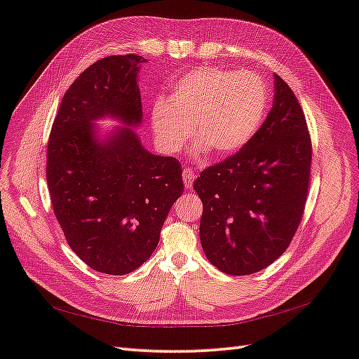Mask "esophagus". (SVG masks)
<instances>
[{
	"mask_svg": "<svg viewBox=\"0 0 359 359\" xmlns=\"http://www.w3.org/2000/svg\"><path fill=\"white\" fill-rule=\"evenodd\" d=\"M193 178H195V173H193L191 169L186 168L182 170V180H184V186H186V189H191Z\"/></svg>",
	"mask_w": 359,
	"mask_h": 359,
	"instance_id": "obj_1",
	"label": "esophagus"
}]
</instances>
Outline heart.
Here are the masks:
<instances>
[{"instance_id": "1", "label": "heart", "mask_w": 359, "mask_h": 359, "mask_svg": "<svg viewBox=\"0 0 359 359\" xmlns=\"http://www.w3.org/2000/svg\"><path fill=\"white\" fill-rule=\"evenodd\" d=\"M267 109L269 90L259 75L202 67L173 84L168 100L154 102L151 123L160 149L170 156L186 149L195 130L203 149L226 157L252 140Z\"/></svg>"}]
</instances>
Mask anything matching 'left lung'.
<instances>
[{
    "label": "left lung",
    "mask_w": 359,
    "mask_h": 359,
    "mask_svg": "<svg viewBox=\"0 0 359 359\" xmlns=\"http://www.w3.org/2000/svg\"><path fill=\"white\" fill-rule=\"evenodd\" d=\"M313 144L302 107L275 74V98L238 152L201 172L199 237L212 266L232 276L266 269L284 254L304 216Z\"/></svg>",
    "instance_id": "obj_1"
}]
</instances>
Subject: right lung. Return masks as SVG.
<instances>
[{
    "label": "right lung",
    "mask_w": 359,
    "mask_h": 359,
    "mask_svg": "<svg viewBox=\"0 0 359 359\" xmlns=\"http://www.w3.org/2000/svg\"><path fill=\"white\" fill-rule=\"evenodd\" d=\"M140 55L90 65L66 90L50 133L46 182L67 245L96 272L127 275L156 250L169 210L184 191L173 157L144 149L131 128L95 139L92 122H142Z\"/></svg>",
    "instance_id": "1"
}]
</instances>
